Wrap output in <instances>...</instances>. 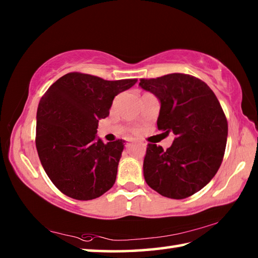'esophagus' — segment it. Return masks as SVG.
Returning a JSON list of instances; mask_svg holds the SVG:
<instances>
[{
  "label": "esophagus",
  "mask_w": 258,
  "mask_h": 258,
  "mask_svg": "<svg viewBox=\"0 0 258 258\" xmlns=\"http://www.w3.org/2000/svg\"><path fill=\"white\" fill-rule=\"evenodd\" d=\"M127 145H131V143H127ZM140 146H141L142 148H143V149H146V145H145V143H142V142H140Z\"/></svg>",
  "instance_id": "obj_1"
}]
</instances>
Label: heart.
<instances>
[{
  "label": "heart",
  "mask_w": 258,
  "mask_h": 258,
  "mask_svg": "<svg viewBox=\"0 0 258 258\" xmlns=\"http://www.w3.org/2000/svg\"><path fill=\"white\" fill-rule=\"evenodd\" d=\"M133 131H134V128H133Z\"/></svg>",
  "instance_id": "heart-1"
}]
</instances>
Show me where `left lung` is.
<instances>
[{
  "instance_id": "left-lung-1",
  "label": "left lung",
  "mask_w": 258,
  "mask_h": 258,
  "mask_svg": "<svg viewBox=\"0 0 258 258\" xmlns=\"http://www.w3.org/2000/svg\"><path fill=\"white\" fill-rule=\"evenodd\" d=\"M139 85L159 99L158 130L175 135L167 150L148 143L147 184L164 197H190L215 176L223 160L228 138L223 109L206 83L187 74L141 78Z\"/></svg>"
}]
</instances>
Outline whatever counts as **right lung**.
Instances as JSON below:
<instances>
[{
	"label": "right lung",
	"mask_w": 258,
	"mask_h": 258,
	"mask_svg": "<svg viewBox=\"0 0 258 258\" xmlns=\"http://www.w3.org/2000/svg\"><path fill=\"white\" fill-rule=\"evenodd\" d=\"M137 82L74 72L60 77L42 97L35 143L45 173L63 195L92 200L115 184L125 141L103 143L95 134L113 98Z\"/></svg>",
	"instance_id": "right-lung-1"
}]
</instances>
